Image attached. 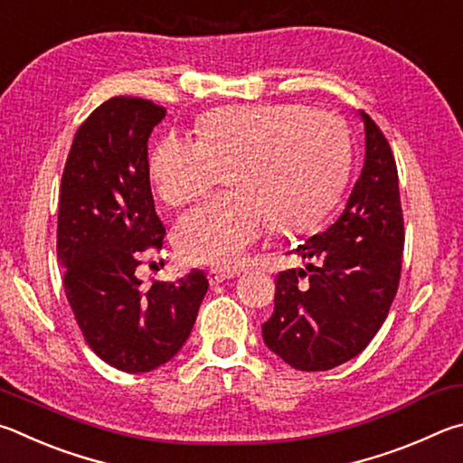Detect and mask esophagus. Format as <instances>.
<instances>
[{"label":"esophagus","mask_w":463,"mask_h":463,"mask_svg":"<svg viewBox=\"0 0 463 463\" xmlns=\"http://www.w3.org/2000/svg\"><path fill=\"white\" fill-rule=\"evenodd\" d=\"M238 272H233V270H230V269H211L209 272H207V277H209V282L211 285H219V282H223V280H230V279H233L236 277Z\"/></svg>","instance_id":"1"}]
</instances>
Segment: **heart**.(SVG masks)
I'll use <instances>...</instances> for the list:
<instances>
[{"label":"heart","instance_id":"obj_1","mask_svg":"<svg viewBox=\"0 0 463 463\" xmlns=\"http://www.w3.org/2000/svg\"><path fill=\"white\" fill-rule=\"evenodd\" d=\"M350 168L342 119L303 105H233L199 121V140L166 134L154 146L148 175L168 205L194 201L219 183L233 193L178 219L175 246L186 262L238 266L274 223L279 232L311 227L334 207Z\"/></svg>","mask_w":463,"mask_h":463}]
</instances>
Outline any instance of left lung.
Instances as JSON below:
<instances>
[{
    "instance_id": "left-lung-1",
    "label": "left lung",
    "mask_w": 463,
    "mask_h": 463,
    "mask_svg": "<svg viewBox=\"0 0 463 463\" xmlns=\"http://www.w3.org/2000/svg\"><path fill=\"white\" fill-rule=\"evenodd\" d=\"M366 156L344 213L297 246L307 269L279 272L264 344L288 366L331 370L352 360L383 327L401 280L404 222L391 144L360 111Z\"/></svg>"
}]
</instances>
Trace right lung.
<instances>
[{"label": "right lung", "mask_w": 463, "mask_h": 463, "mask_svg": "<svg viewBox=\"0 0 463 463\" xmlns=\"http://www.w3.org/2000/svg\"><path fill=\"white\" fill-rule=\"evenodd\" d=\"M166 109L140 97L101 103L72 140L61 181L56 254L89 347L121 372L166 364L189 337L209 280L191 270L146 290L136 277L165 225L154 209L148 137Z\"/></svg>", "instance_id": "obj_1"}]
</instances>
